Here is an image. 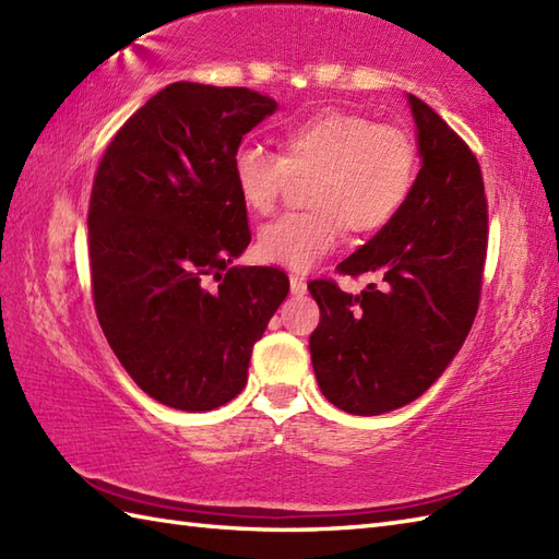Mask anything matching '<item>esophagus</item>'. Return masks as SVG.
I'll use <instances>...</instances> for the list:
<instances>
[{"mask_svg": "<svg viewBox=\"0 0 559 559\" xmlns=\"http://www.w3.org/2000/svg\"><path fill=\"white\" fill-rule=\"evenodd\" d=\"M290 293L293 295H305L307 293V281L302 276H298V273H293V276H290Z\"/></svg>", "mask_w": 559, "mask_h": 559, "instance_id": "esophagus-1", "label": "esophagus"}]
</instances>
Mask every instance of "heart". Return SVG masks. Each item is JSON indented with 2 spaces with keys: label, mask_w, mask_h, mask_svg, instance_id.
I'll use <instances>...</instances> for the list:
<instances>
[{
  "label": "heart",
  "mask_w": 559,
  "mask_h": 559,
  "mask_svg": "<svg viewBox=\"0 0 559 559\" xmlns=\"http://www.w3.org/2000/svg\"><path fill=\"white\" fill-rule=\"evenodd\" d=\"M278 153L240 146L233 180L242 204L266 216L293 180H312V211L288 213L264 225L257 240L261 259L310 269L334 252L343 228L372 235L386 228L413 194L420 153L403 127L374 122L360 112L322 108L290 122L278 134Z\"/></svg>",
  "instance_id": "obj_1"
}]
</instances>
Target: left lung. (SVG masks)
I'll use <instances>...</instances> for the list:
<instances>
[{"label":"left lung","instance_id":"left-lung-1","mask_svg":"<svg viewBox=\"0 0 559 559\" xmlns=\"http://www.w3.org/2000/svg\"><path fill=\"white\" fill-rule=\"evenodd\" d=\"M423 168L399 216L336 266L377 273L360 295L307 283L319 305L310 353L322 394L353 415L418 399L447 370L478 314L488 199L476 153L430 105L408 96Z\"/></svg>","mask_w":559,"mask_h":559}]
</instances>
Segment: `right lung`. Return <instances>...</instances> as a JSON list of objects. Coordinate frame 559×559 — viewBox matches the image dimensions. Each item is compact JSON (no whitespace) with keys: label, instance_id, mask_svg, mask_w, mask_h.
Returning <instances> with one entry per match:
<instances>
[{"label":"right lung","instance_id":"add662e5","mask_svg":"<svg viewBox=\"0 0 559 559\" xmlns=\"http://www.w3.org/2000/svg\"><path fill=\"white\" fill-rule=\"evenodd\" d=\"M273 110L252 88L170 83L120 127L93 177L100 329L129 377L177 411L240 394L254 343L290 290L278 266H230L252 240L233 156Z\"/></svg>","mask_w":559,"mask_h":559}]
</instances>
